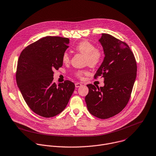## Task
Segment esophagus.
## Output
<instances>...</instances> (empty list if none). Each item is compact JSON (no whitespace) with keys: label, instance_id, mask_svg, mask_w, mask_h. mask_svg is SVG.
<instances>
[{"label":"esophagus","instance_id":"34e87169","mask_svg":"<svg viewBox=\"0 0 156 156\" xmlns=\"http://www.w3.org/2000/svg\"><path fill=\"white\" fill-rule=\"evenodd\" d=\"M81 85H82V84H81V83H75V87H80Z\"/></svg>","mask_w":156,"mask_h":156}]
</instances>
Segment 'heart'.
<instances>
[{"label":"heart","mask_w":156,"mask_h":156,"mask_svg":"<svg viewBox=\"0 0 156 156\" xmlns=\"http://www.w3.org/2000/svg\"><path fill=\"white\" fill-rule=\"evenodd\" d=\"M75 49L86 56V62L90 67L97 66L102 59L103 53L101 50L95 48L94 44L87 40H83L75 46ZM62 60L64 63H68L69 62L70 58L67 52L63 53ZM75 74L78 78H82L84 75H88L89 72L86 70H78Z\"/></svg>","instance_id":"heart-1"}]
</instances>
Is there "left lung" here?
I'll return each instance as SVG.
<instances>
[{"mask_svg":"<svg viewBox=\"0 0 156 156\" xmlns=\"http://www.w3.org/2000/svg\"><path fill=\"white\" fill-rule=\"evenodd\" d=\"M98 41L105 56L94 78H104V86L87 84L89 93L85 101L91 115L108 119L120 113L127 105L137 67L134 55L125 42L107 34H102Z\"/></svg>","mask_w":156,"mask_h":156,"instance_id":"8db88e82","label":"left lung"}]
</instances>
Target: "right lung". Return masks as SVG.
<instances>
[{
    "label": "right lung",
    "instance_id": "add662e5",
    "mask_svg": "<svg viewBox=\"0 0 156 156\" xmlns=\"http://www.w3.org/2000/svg\"><path fill=\"white\" fill-rule=\"evenodd\" d=\"M69 43L67 38L45 37L27 46L19 57L17 85L28 107L42 117L61 113L74 91L70 81L58 85L53 82V70L62 66V55Z\"/></svg>",
    "mask_w": 156,
    "mask_h": 156
}]
</instances>
